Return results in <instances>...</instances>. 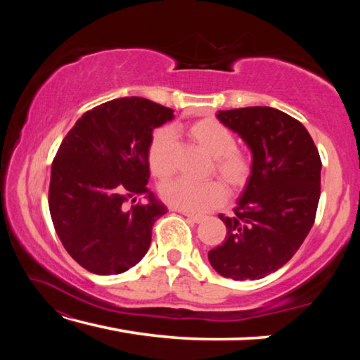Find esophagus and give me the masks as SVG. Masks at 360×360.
Segmentation results:
<instances>
[{"instance_id": "esophagus-1", "label": "esophagus", "mask_w": 360, "mask_h": 360, "mask_svg": "<svg viewBox=\"0 0 360 360\" xmlns=\"http://www.w3.org/2000/svg\"><path fill=\"white\" fill-rule=\"evenodd\" d=\"M182 214H184V216L188 219V221L193 222V224H200V222H203V221H205V216L191 214V212H182Z\"/></svg>"}]
</instances>
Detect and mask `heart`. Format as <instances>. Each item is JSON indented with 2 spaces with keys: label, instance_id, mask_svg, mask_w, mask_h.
Masks as SVG:
<instances>
[{
  "label": "heart",
  "instance_id": "1",
  "mask_svg": "<svg viewBox=\"0 0 360 360\" xmlns=\"http://www.w3.org/2000/svg\"><path fill=\"white\" fill-rule=\"evenodd\" d=\"M195 143H198L214 157V169L229 186L241 188L248 184L252 174V158L248 152L235 148V136L227 127L214 119L195 122L188 129ZM176 138L172 129L158 127L149 138L148 163L157 178H167L174 169ZM160 195L168 206L191 214L210 211L222 205L227 191L222 182H195L187 178L168 179L160 187Z\"/></svg>",
  "mask_w": 360,
  "mask_h": 360
}]
</instances>
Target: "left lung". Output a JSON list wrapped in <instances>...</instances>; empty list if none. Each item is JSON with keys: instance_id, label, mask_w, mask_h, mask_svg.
<instances>
[{"instance_id": "8db88e82", "label": "left lung", "mask_w": 360, "mask_h": 360, "mask_svg": "<svg viewBox=\"0 0 360 360\" xmlns=\"http://www.w3.org/2000/svg\"><path fill=\"white\" fill-rule=\"evenodd\" d=\"M217 119L249 146L252 174L235 214H219L227 235L208 259L224 278L260 279L288 264L313 227L321 157L308 130L279 109H230Z\"/></svg>"}]
</instances>
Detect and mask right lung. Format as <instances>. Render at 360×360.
Listing matches in <instances>:
<instances>
[{
    "mask_svg": "<svg viewBox=\"0 0 360 360\" xmlns=\"http://www.w3.org/2000/svg\"><path fill=\"white\" fill-rule=\"evenodd\" d=\"M173 109L131 96L103 103L77 119L52 162L49 210L66 251L95 275H119L150 246L167 212L148 187V143ZM144 194L146 204L127 207Z\"/></svg>",
    "mask_w": 360,
    "mask_h": 360,
    "instance_id": "1",
    "label": "right lung"
}]
</instances>
